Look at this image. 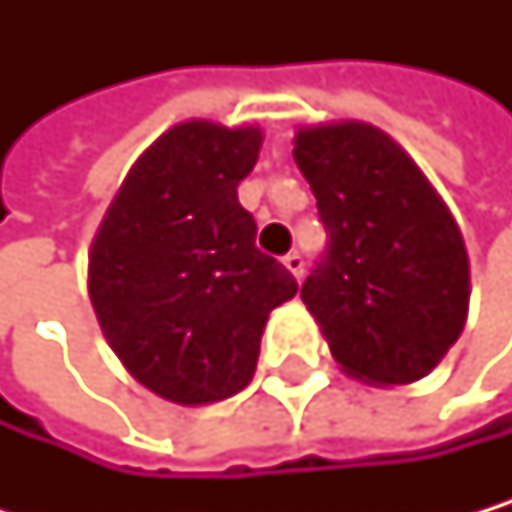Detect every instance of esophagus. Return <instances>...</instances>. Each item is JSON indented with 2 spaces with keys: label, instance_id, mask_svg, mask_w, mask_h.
Here are the masks:
<instances>
[{
  "label": "esophagus",
  "instance_id": "obj_1",
  "mask_svg": "<svg viewBox=\"0 0 512 512\" xmlns=\"http://www.w3.org/2000/svg\"><path fill=\"white\" fill-rule=\"evenodd\" d=\"M282 264L288 267V273H291L294 279H304V270H307V264H304V254H298V251H288L285 258H282Z\"/></svg>",
  "mask_w": 512,
  "mask_h": 512
}]
</instances>
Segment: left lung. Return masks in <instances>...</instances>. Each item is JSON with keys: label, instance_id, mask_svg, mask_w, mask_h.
Listing matches in <instances>:
<instances>
[{"label": "left lung", "instance_id": "1", "mask_svg": "<svg viewBox=\"0 0 512 512\" xmlns=\"http://www.w3.org/2000/svg\"><path fill=\"white\" fill-rule=\"evenodd\" d=\"M328 245L301 298L331 356L371 387L421 381L461 338L470 261L424 171L368 122L294 134Z\"/></svg>", "mask_w": 512, "mask_h": 512}]
</instances>
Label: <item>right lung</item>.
Returning <instances> with one entry per match:
<instances>
[{
    "mask_svg": "<svg viewBox=\"0 0 512 512\" xmlns=\"http://www.w3.org/2000/svg\"><path fill=\"white\" fill-rule=\"evenodd\" d=\"M264 134L190 119L131 165L88 254V294L122 365L156 396L208 405L248 387L294 276L254 245L236 187Z\"/></svg>",
    "mask_w": 512,
    "mask_h": 512,
    "instance_id": "obj_1",
    "label": "right lung"
}]
</instances>
